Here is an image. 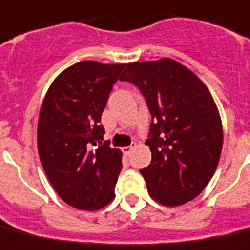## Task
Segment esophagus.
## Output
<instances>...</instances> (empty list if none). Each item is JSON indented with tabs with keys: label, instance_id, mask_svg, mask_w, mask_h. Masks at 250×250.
Segmentation results:
<instances>
[{
	"label": "esophagus",
	"instance_id": "34e87169",
	"mask_svg": "<svg viewBox=\"0 0 250 250\" xmlns=\"http://www.w3.org/2000/svg\"><path fill=\"white\" fill-rule=\"evenodd\" d=\"M131 149H133V146H126V147H124L123 148V152L125 153V155H129V153L131 152Z\"/></svg>",
	"mask_w": 250,
	"mask_h": 250
}]
</instances>
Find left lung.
<instances>
[{
  "label": "left lung",
  "instance_id": "8db88e82",
  "mask_svg": "<svg viewBox=\"0 0 250 250\" xmlns=\"http://www.w3.org/2000/svg\"><path fill=\"white\" fill-rule=\"evenodd\" d=\"M145 95L152 153L142 169L149 196L165 207L188 203L207 187L223 145L219 111L205 83L170 58L127 63L120 77Z\"/></svg>",
  "mask_w": 250,
  "mask_h": 250
}]
</instances>
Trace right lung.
I'll return each mask as SVG.
<instances>
[{"instance_id": "add662e5", "label": "right lung", "mask_w": 250, "mask_h": 250, "mask_svg": "<svg viewBox=\"0 0 250 250\" xmlns=\"http://www.w3.org/2000/svg\"><path fill=\"white\" fill-rule=\"evenodd\" d=\"M125 64L83 61L58 75L40 109L37 148L63 201L98 210L115 199L123 152L103 143L102 112Z\"/></svg>"}]
</instances>
